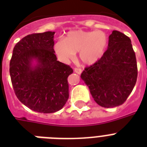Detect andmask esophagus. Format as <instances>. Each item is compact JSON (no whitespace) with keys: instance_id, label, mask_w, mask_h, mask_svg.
Returning a JSON list of instances; mask_svg holds the SVG:
<instances>
[{"instance_id":"obj_1","label":"esophagus","mask_w":147,"mask_h":147,"mask_svg":"<svg viewBox=\"0 0 147 147\" xmlns=\"http://www.w3.org/2000/svg\"><path fill=\"white\" fill-rule=\"evenodd\" d=\"M74 71L76 72V73L78 74V75H81L82 72V70L81 69H78V68H76V69H74Z\"/></svg>"}]
</instances>
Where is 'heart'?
<instances>
[{
	"mask_svg": "<svg viewBox=\"0 0 147 147\" xmlns=\"http://www.w3.org/2000/svg\"><path fill=\"white\" fill-rule=\"evenodd\" d=\"M108 45L107 34L101 30H74L68 33L64 40L54 45V50L62 62L72 59L79 52V59L85 65H92L105 55Z\"/></svg>",
	"mask_w": 147,
	"mask_h": 147,
	"instance_id": "b5f03b06",
	"label": "heart"
}]
</instances>
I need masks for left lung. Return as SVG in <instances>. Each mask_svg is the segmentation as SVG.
<instances>
[{
	"label": "left lung",
	"instance_id": "obj_1",
	"mask_svg": "<svg viewBox=\"0 0 147 147\" xmlns=\"http://www.w3.org/2000/svg\"><path fill=\"white\" fill-rule=\"evenodd\" d=\"M81 78L98 105L108 108L122 105L137 78V60L130 38L119 31H112L105 55L95 64L85 68Z\"/></svg>",
	"mask_w": 147,
	"mask_h": 147
}]
</instances>
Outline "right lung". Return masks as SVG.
<instances>
[{"label":"right lung","mask_w":147,"mask_h":147,"mask_svg":"<svg viewBox=\"0 0 147 147\" xmlns=\"http://www.w3.org/2000/svg\"><path fill=\"white\" fill-rule=\"evenodd\" d=\"M55 32L47 31L24 37L13 48L10 62L13 88L22 104L34 111L54 113L69 98L67 78L73 70L57 61Z\"/></svg>","instance_id":"add662e5"}]
</instances>
